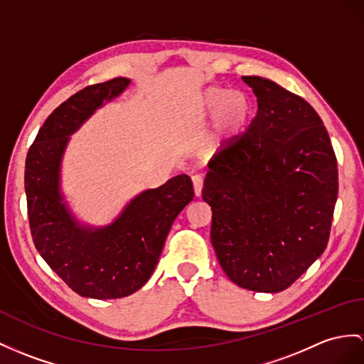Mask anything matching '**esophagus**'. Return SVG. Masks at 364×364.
<instances>
[{
	"label": "esophagus",
	"instance_id": "34e87169",
	"mask_svg": "<svg viewBox=\"0 0 364 364\" xmlns=\"http://www.w3.org/2000/svg\"><path fill=\"white\" fill-rule=\"evenodd\" d=\"M193 188H194V194H196V198H199L202 194V188H203V177L202 176H193Z\"/></svg>",
	"mask_w": 364,
	"mask_h": 364
}]
</instances>
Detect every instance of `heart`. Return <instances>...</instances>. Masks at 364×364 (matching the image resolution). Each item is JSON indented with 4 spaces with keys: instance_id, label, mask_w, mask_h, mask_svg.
I'll return each mask as SVG.
<instances>
[{
    "instance_id": "b5f03b06",
    "label": "heart",
    "mask_w": 364,
    "mask_h": 364,
    "mask_svg": "<svg viewBox=\"0 0 364 364\" xmlns=\"http://www.w3.org/2000/svg\"><path fill=\"white\" fill-rule=\"evenodd\" d=\"M200 108L211 112L208 149L220 153L241 134L250 117V102L242 92L208 87L200 97Z\"/></svg>"
}]
</instances>
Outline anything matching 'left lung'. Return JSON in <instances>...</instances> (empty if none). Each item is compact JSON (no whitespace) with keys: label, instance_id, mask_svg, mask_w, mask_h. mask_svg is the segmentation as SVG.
I'll return each instance as SVG.
<instances>
[{"label":"left lung","instance_id":"obj_1","mask_svg":"<svg viewBox=\"0 0 364 364\" xmlns=\"http://www.w3.org/2000/svg\"><path fill=\"white\" fill-rule=\"evenodd\" d=\"M242 80L258 112L245 134L210 161L202 198L227 277L242 289L277 294L323 255L338 170L312 106L269 78Z\"/></svg>","mask_w":364,"mask_h":364}]
</instances>
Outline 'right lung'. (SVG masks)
<instances>
[{
	"label": "right lung",
	"mask_w": 364,
	"mask_h": 364,
	"mask_svg": "<svg viewBox=\"0 0 364 364\" xmlns=\"http://www.w3.org/2000/svg\"><path fill=\"white\" fill-rule=\"evenodd\" d=\"M131 80L117 77L87 86L43 123L26 157L24 188L33 244L75 294L115 299L134 294L151 277L177 215L193 200L187 174L132 198L111 224H82L61 193V161L69 136Z\"/></svg>",
	"instance_id": "obj_1"
}]
</instances>
